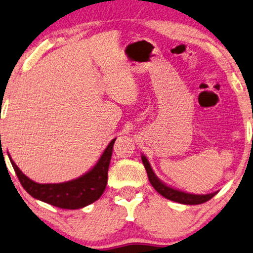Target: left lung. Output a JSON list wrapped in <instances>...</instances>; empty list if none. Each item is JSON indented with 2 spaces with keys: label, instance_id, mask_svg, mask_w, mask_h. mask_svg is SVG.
Returning <instances> with one entry per match:
<instances>
[{
  "label": "left lung",
  "instance_id": "1",
  "mask_svg": "<svg viewBox=\"0 0 253 253\" xmlns=\"http://www.w3.org/2000/svg\"><path fill=\"white\" fill-rule=\"evenodd\" d=\"M141 158H142V163L144 168H146L150 184L153 185V187L158 192V193L163 195V197L167 198V199H169L171 201H176V203H179V204H184V205H200V204L206 203L208 200H211V198L217 193V192H214V193H210V194H192V193H186V192L179 191L177 190V188H173L171 186H168L167 184H164L163 181L158 179V177L155 174L153 169H151L149 161L147 160V157L142 155Z\"/></svg>",
  "mask_w": 253,
  "mask_h": 253
}]
</instances>
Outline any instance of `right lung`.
I'll return each instance as SVG.
<instances>
[{"label":"right lung","instance_id":"1","mask_svg":"<svg viewBox=\"0 0 253 253\" xmlns=\"http://www.w3.org/2000/svg\"><path fill=\"white\" fill-rule=\"evenodd\" d=\"M114 141L109 143L91 170L76 179L59 184L36 183L19 170L10 155L9 158L22 186L31 197L63 210H79L98 200L105 190Z\"/></svg>","mask_w":253,"mask_h":253}]
</instances>
